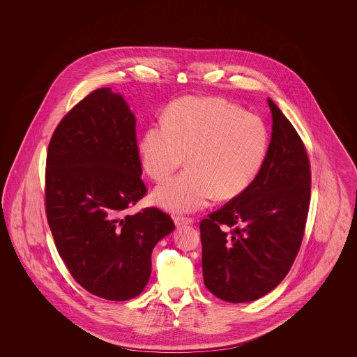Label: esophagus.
Returning <instances> with one entry per match:
<instances>
[{
	"instance_id": "34e87169",
	"label": "esophagus",
	"mask_w": 357,
	"mask_h": 357,
	"mask_svg": "<svg viewBox=\"0 0 357 357\" xmlns=\"http://www.w3.org/2000/svg\"><path fill=\"white\" fill-rule=\"evenodd\" d=\"M174 222H175V225L178 226V227H181V226H185V225H191L194 220L191 218V217H183V215H175L174 217Z\"/></svg>"
}]
</instances>
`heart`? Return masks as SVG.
Returning <instances> with one entry per match:
<instances>
[{"instance_id":"b5f03b06","label":"heart","mask_w":357,"mask_h":357,"mask_svg":"<svg viewBox=\"0 0 357 357\" xmlns=\"http://www.w3.org/2000/svg\"><path fill=\"white\" fill-rule=\"evenodd\" d=\"M269 147L265 121L217 98H183L165 120L142 137L140 156L149 175L162 182L185 162L188 170L158 187L153 197L171 211H194L215 194L241 195L255 182Z\"/></svg>"}]
</instances>
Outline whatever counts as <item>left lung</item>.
I'll use <instances>...</instances> for the list:
<instances>
[{
    "instance_id": "1",
    "label": "left lung",
    "mask_w": 357,
    "mask_h": 357,
    "mask_svg": "<svg viewBox=\"0 0 357 357\" xmlns=\"http://www.w3.org/2000/svg\"><path fill=\"white\" fill-rule=\"evenodd\" d=\"M262 169L241 195L199 223L206 288L227 303H249L275 288L298 255L310 204L305 144L281 109Z\"/></svg>"
}]
</instances>
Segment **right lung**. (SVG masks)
I'll use <instances>...</instances> for the list:
<instances>
[{
	"mask_svg": "<svg viewBox=\"0 0 357 357\" xmlns=\"http://www.w3.org/2000/svg\"><path fill=\"white\" fill-rule=\"evenodd\" d=\"M136 120L124 99L99 88L57 124L45 167V213L56 249L83 288L127 301L151 274L155 245L175 229L156 207L130 208L146 194Z\"/></svg>",
	"mask_w": 357,
	"mask_h": 357,
	"instance_id": "right-lung-1",
	"label": "right lung"
}]
</instances>
